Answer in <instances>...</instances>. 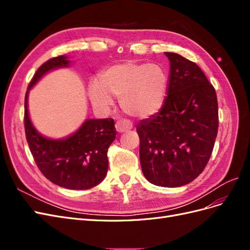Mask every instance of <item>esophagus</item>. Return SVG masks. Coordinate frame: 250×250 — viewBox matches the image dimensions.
Segmentation results:
<instances>
[{
	"label": "esophagus",
	"mask_w": 250,
	"mask_h": 250,
	"mask_svg": "<svg viewBox=\"0 0 250 250\" xmlns=\"http://www.w3.org/2000/svg\"><path fill=\"white\" fill-rule=\"evenodd\" d=\"M132 128V124L129 122V121H125V120H121L118 121L116 123V130L119 133H122L125 132L127 130H129Z\"/></svg>",
	"instance_id": "34e87169"
}]
</instances>
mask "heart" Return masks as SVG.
Listing matches in <instances>:
<instances>
[{"mask_svg":"<svg viewBox=\"0 0 250 250\" xmlns=\"http://www.w3.org/2000/svg\"><path fill=\"white\" fill-rule=\"evenodd\" d=\"M169 75L160 64L127 62L111 65L88 85V96L99 109L112 106L120 98L122 109L133 118L148 119L160 111L167 99Z\"/></svg>","mask_w":250,"mask_h":250,"instance_id":"b5f03b06","label":"heart"}]
</instances>
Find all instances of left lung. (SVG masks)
I'll use <instances>...</instances> for the list:
<instances>
[{"mask_svg":"<svg viewBox=\"0 0 250 250\" xmlns=\"http://www.w3.org/2000/svg\"><path fill=\"white\" fill-rule=\"evenodd\" d=\"M170 62L163 108L137 125L144 176L158 187L190 184L204 170L218 132L215 88L195 62L165 52Z\"/></svg>","mask_w":250,"mask_h":250,"instance_id":"8db88e82","label":"left lung"}]
</instances>
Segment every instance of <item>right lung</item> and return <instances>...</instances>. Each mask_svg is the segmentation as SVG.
<instances>
[{
  "mask_svg": "<svg viewBox=\"0 0 250 250\" xmlns=\"http://www.w3.org/2000/svg\"><path fill=\"white\" fill-rule=\"evenodd\" d=\"M67 55L54 57L36 71L26 93L25 131L37 167L53 184L70 190H87L99 185L108 169L107 150L116 139L112 119H86L78 129L62 139H51L39 132L29 116V92L52 71L67 67Z\"/></svg>",
  "mask_w": 250,
  "mask_h": 250,
  "instance_id": "obj_1",
  "label": "right lung"
}]
</instances>
